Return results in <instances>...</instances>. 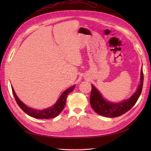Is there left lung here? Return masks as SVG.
<instances>
[{
	"label": "left lung",
	"instance_id": "1",
	"mask_svg": "<svg viewBox=\"0 0 151 151\" xmlns=\"http://www.w3.org/2000/svg\"><path fill=\"white\" fill-rule=\"evenodd\" d=\"M140 84L135 92L129 99L119 103H113L105 99L93 84L90 95V103L94 110L100 115L115 118L122 115L133 107L140 96L143 87L144 74L142 68L140 72Z\"/></svg>",
	"mask_w": 151,
	"mask_h": 151
}]
</instances>
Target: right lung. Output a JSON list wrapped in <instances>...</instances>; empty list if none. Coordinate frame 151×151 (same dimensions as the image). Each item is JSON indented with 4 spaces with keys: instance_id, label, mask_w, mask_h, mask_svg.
Returning <instances> with one entry per match:
<instances>
[{
    "instance_id": "add662e5",
    "label": "right lung",
    "mask_w": 151,
    "mask_h": 151,
    "mask_svg": "<svg viewBox=\"0 0 151 151\" xmlns=\"http://www.w3.org/2000/svg\"><path fill=\"white\" fill-rule=\"evenodd\" d=\"M75 86L76 85L74 84V86L70 87V88H68L65 91H63L62 94L60 95V96L58 99L57 102L53 106L44 109L43 110H39V109H36L26 106L24 103H22L18 98L12 86L11 88L17 104L22 109V110L26 113L27 115L35 118H37V119H50V118L56 117L61 113L63 108H64L68 94L74 90L75 88Z\"/></svg>"
}]
</instances>
